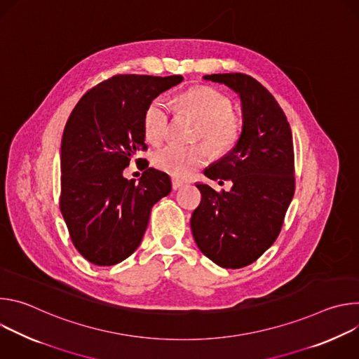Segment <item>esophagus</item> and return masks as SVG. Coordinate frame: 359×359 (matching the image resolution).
<instances>
[{
  "instance_id": "34e87169",
  "label": "esophagus",
  "mask_w": 359,
  "mask_h": 359,
  "mask_svg": "<svg viewBox=\"0 0 359 359\" xmlns=\"http://www.w3.org/2000/svg\"><path fill=\"white\" fill-rule=\"evenodd\" d=\"M184 186V182H182V180H179V179H172V187H173V190H179L180 187H183Z\"/></svg>"
}]
</instances>
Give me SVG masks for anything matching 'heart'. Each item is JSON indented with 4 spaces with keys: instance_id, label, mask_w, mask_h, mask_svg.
<instances>
[{
    "instance_id": "obj_1",
    "label": "heart",
    "mask_w": 359,
    "mask_h": 359,
    "mask_svg": "<svg viewBox=\"0 0 359 359\" xmlns=\"http://www.w3.org/2000/svg\"><path fill=\"white\" fill-rule=\"evenodd\" d=\"M176 108L193 114L201 121L200 137L206 139L210 146L220 153L236 146L241 135V122L233 111L231 100L210 86H194L180 93L176 99ZM172 109L162 97L153 99L143 115V133L147 142L159 144L169 132ZM212 158L210 147L206 143L194 146H180L170 143L159 149L153 156V165L159 170L184 179L197 168L206 165Z\"/></svg>"
}]
</instances>
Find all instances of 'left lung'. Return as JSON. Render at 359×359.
I'll return each instance as SVG.
<instances>
[{"instance_id":"obj_1","label":"left lung","mask_w":359,"mask_h":359,"mask_svg":"<svg viewBox=\"0 0 359 359\" xmlns=\"http://www.w3.org/2000/svg\"><path fill=\"white\" fill-rule=\"evenodd\" d=\"M204 79L238 93L243 130L227 155L204 170L212 180H231V190L196 184L201 201L190 227L206 257L224 269H241L257 260L281 231L295 191L292 135L278 102L259 81L244 74Z\"/></svg>"}]
</instances>
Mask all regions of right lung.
Returning <instances> with one entry per match:
<instances>
[{
	"label": "right lung",
	"instance_id": "add662e5",
	"mask_svg": "<svg viewBox=\"0 0 359 359\" xmlns=\"http://www.w3.org/2000/svg\"><path fill=\"white\" fill-rule=\"evenodd\" d=\"M182 81V75H115L89 89L67 121L60 209L75 248L95 266L128 259L143 238L153 204L172 190L165 172L146 166L135 183L123 169L147 149V105Z\"/></svg>",
	"mask_w": 359,
	"mask_h": 359
}]
</instances>
